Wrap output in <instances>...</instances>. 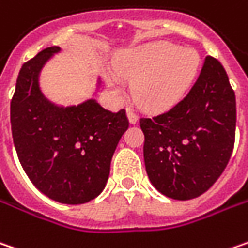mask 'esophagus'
I'll return each mask as SVG.
<instances>
[{
  "label": "esophagus",
  "instance_id": "obj_1",
  "mask_svg": "<svg viewBox=\"0 0 248 248\" xmlns=\"http://www.w3.org/2000/svg\"><path fill=\"white\" fill-rule=\"evenodd\" d=\"M127 117H128V120H130L131 124H135V123L138 121V114H137L134 110H131V108L127 110Z\"/></svg>",
  "mask_w": 248,
  "mask_h": 248
}]
</instances>
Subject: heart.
I'll return each instance as SVG.
<instances>
[{"mask_svg": "<svg viewBox=\"0 0 248 248\" xmlns=\"http://www.w3.org/2000/svg\"><path fill=\"white\" fill-rule=\"evenodd\" d=\"M114 68L120 77L134 79L132 92L140 105L149 110H165L180 102L191 88L200 69V56L192 48L165 42L145 44L117 57ZM120 77H106L117 94L124 92Z\"/></svg>", "mask_w": 248, "mask_h": 248, "instance_id": "b5f03b06", "label": "heart"}]
</instances>
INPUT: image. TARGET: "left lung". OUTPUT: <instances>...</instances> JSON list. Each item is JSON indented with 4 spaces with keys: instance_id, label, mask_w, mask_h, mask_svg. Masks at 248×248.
<instances>
[{
    "instance_id": "8db88e82",
    "label": "left lung",
    "mask_w": 248,
    "mask_h": 248,
    "mask_svg": "<svg viewBox=\"0 0 248 248\" xmlns=\"http://www.w3.org/2000/svg\"><path fill=\"white\" fill-rule=\"evenodd\" d=\"M140 124L145 167L156 190L181 201L204 194L223 173L234 146L236 96L223 65L206 57L187 96Z\"/></svg>"
}]
</instances>
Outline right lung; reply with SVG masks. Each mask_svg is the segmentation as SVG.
Segmentation results:
<instances>
[{"label":"right lung","mask_w":248,"mask_h":248,"mask_svg":"<svg viewBox=\"0 0 248 248\" xmlns=\"http://www.w3.org/2000/svg\"><path fill=\"white\" fill-rule=\"evenodd\" d=\"M60 47L22 65L11 100V128L19 162L37 190L57 202L85 204L103 191L113 154L128 128L125 110L108 111L94 99L61 107L43 96L39 75Z\"/></svg>","instance_id":"obj_1"}]
</instances>
